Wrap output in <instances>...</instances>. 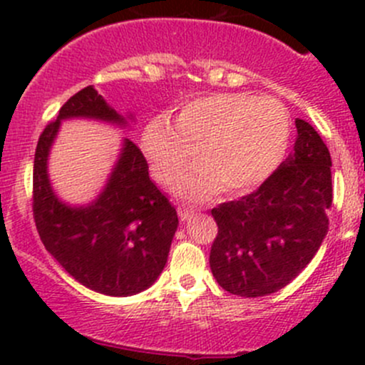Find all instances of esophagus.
I'll list each match as a JSON object with an SVG mask.
<instances>
[{
	"label": "esophagus",
	"instance_id": "obj_1",
	"mask_svg": "<svg viewBox=\"0 0 365 365\" xmlns=\"http://www.w3.org/2000/svg\"><path fill=\"white\" fill-rule=\"evenodd\" d=\"M194 213H196V210L194 208H189V206H178V215L182 222L190 220V217H194Z\"/></svg>",
	"mask_w": 365,
	"mask_h": 365
}]
</instances>
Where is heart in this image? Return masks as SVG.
Masks as SVG:
<instances>
[{"instance_id":"heart-1","label":"heart","mask_w":365,"mask_h":365,"mask_svg":"<svg viewBox=\"0 0 365 365\" xmlns=\"http://www.w3.org/2000/svg\"><path fill=\"white\" fill-rule=\"evenodd\" d=\"M292 138V120L275 98L215 93L190 101L176 123L155 116L145 125L141 146L162 183L175 182L201 148L203 162L175 185L176 196L203 203L226 187L244 194L270 178L281 165Z\"/></svg>"}]
</instances>
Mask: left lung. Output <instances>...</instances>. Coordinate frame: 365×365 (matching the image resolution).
<instances>
[{
	"label": "left lung",
	"instance_id": "left-lung-1",
	"mask_svg": "<svg viewBox=\"0 0 365 365\" xmlns=\"http://www.w3.org/2000/svg\"><path fill=\"white\" fill-rule=\"evenodd\" d=\"M288 159L259 189L212 210L219 226L210 268L233 295L256 298L288 286L329 233L332 160L312 125L297 118Z\"/></svg>",
	"mask_w": 365,
	"mask_h": 365
}]
</instances>
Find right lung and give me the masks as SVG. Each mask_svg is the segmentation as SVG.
<instances>
[{"mask_svg":"<svg viewBox=\"0 0 365 365\" xmlns=\"http://www.w3.org/2000/svg\"><path fill=\"white\" fill-rule=\"evenodd\" d=\"M95 120L128 130L134 114H120L86 86L63 104L56 121L43 128L33 164V213L51 256L86 288L108 297L148 289L168 263L178 227L175 206L150 180L141 150L121 139L106 185L86 205H70L53 189L49 155L61 121Z\"/></svg>","mask_w":365,"mask_h":365,"instance_id":"add662e5","label":"right lung"}]
</instances>
